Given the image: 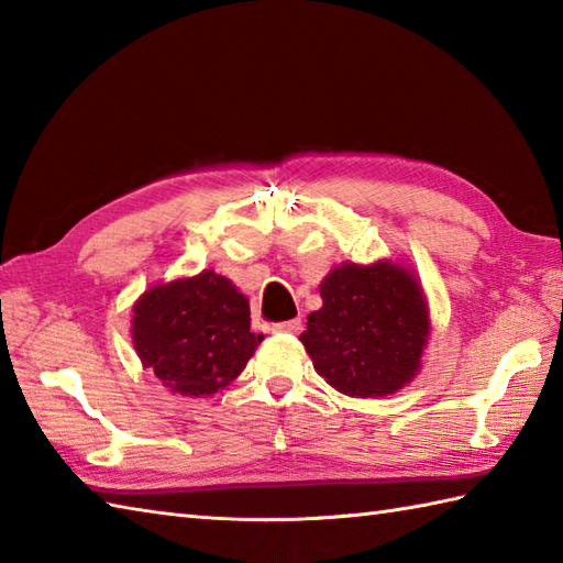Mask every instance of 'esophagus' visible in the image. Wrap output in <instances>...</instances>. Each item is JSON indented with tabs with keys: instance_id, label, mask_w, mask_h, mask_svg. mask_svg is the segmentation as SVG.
Segmentation results:
<instances>
[{
	"instance_id": "1",
	"label": "esophagus",
	"mask_w": 563,
	"mask_h": 563,
	"mask_svg": "<svg viewBox=\"0 0 563 563\" xmlns=\"http://www.w3.org/2000/svg\"><path fill=\"white\" fill-rule=\"evenodd\" d=\"M302 329V319H290V321H283V324H275L273 331L278 333H297Z\"/></svg>"
}]
</instances>
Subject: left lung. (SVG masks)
<instances>
[{"label": "left lung", "instance_id": "8db88e82", "mask_svg": "<svg viewBox=\"0 0 563 563\" xmlns=\"http://www.w3.org/2000/svg\"><path fill=\"white\" fill-rule=\"evenodd\" d=\"M319 295L300 341L333 389L377 399L421 373L430 309L413 268L391 258L349 261L329 271Z\"/></svg>", "mask_w": 563, "mask_h": 563}]
</instances>
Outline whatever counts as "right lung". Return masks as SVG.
<instances>
[{
    "label": "right lung",
    "mask_w": 563,
    "mask_h": 563,
    "mask_svg": "<svg viewBox=\"0 0 563 563\" xmlns=\"http://www.w3.org/2000/svg\"><path fill=\"white\" fill-rule=\"evenodd\" d=\"M130 333L142 367L196 399L230 387L263 341L246 295L214 271L152 285L133 305Z\"/></svg>",
    "instance_id": "add662e5"
}]
</instances>
